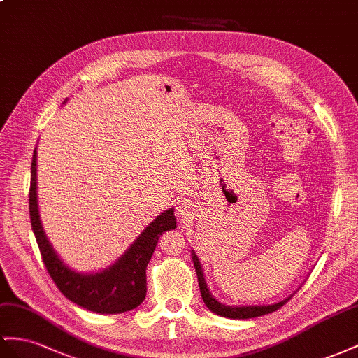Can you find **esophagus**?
<instances>
[{"label": "esophagus", "instance_id": "esophagus-1", "mask_svg": "<svg viewBox=\"0 0 358 358\" xmlns=\"http://www.w3.org/2000/svg\"><path fill=\"white\" fill-rule=\"evenodd\" d=\"M177 213L181 216H187L189 215V210H187V206H178L177 208Z\"/></svg>", "mask_w": 358, "mask_h": 358}]
</instances>
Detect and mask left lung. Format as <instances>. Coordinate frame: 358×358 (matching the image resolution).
I'll return each mask as SVG.
<instances>
[{
	"label": "left lung",
	"instance_id": "1",
	"mask_svg": "<svg viewBox=\"0 0 358 358\" xmlns=\"http://www.w3.org/2000/svg\"><path fill=\"white\" fill-rule=\"evenodd\" d=\"M194 255V266H195V271H196V275H198V284H199V290H201V296H203V301L204 304L207 306L208 310H212L213 313L219 315V316H224V317H230V319H251V317H259V316H263V315H269L272 313V311H277L278 308H281L286 302L290 299H284L281 302H278V304H273V306H264V307H227L224 304H221V302H217L213 296L212 293L208 292L207 289V284L204 281V275H203V269H201V264H199V260L196 257V254L194 252L192 254Z\"/></svg>",
	"mask_w": 358,
	"mask_h": 358
}]
</instances>
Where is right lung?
Segmentation results:
<instances>
[{
	"mask_svg": "<svg viewBox=\"0 0 358 358\" xmlns=\"http://www.w3.org/2000/svg\"><path fill=\"white\" fill-rule=\"evenodd\" d=\"M29 206L42 262L63 295L77 306L101 315L124 313L141 306L146 296V266L157 246L159 237L162 233L177 228L173 208L155 217L113 266L95 275H80L63 264L42 230L36 196V150L31 159Z\"/></svg>",
	"mask_w": 358,
	"mask_h": 358,
	"instance_id": "1",
	"label": "right lung"
}]
</instances>
